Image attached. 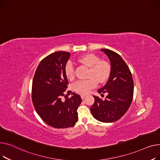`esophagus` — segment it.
I'll return each instance as SVG.
<instances>
[{
  "label": "esophagus",
  "mask_w": 160,
  "mask_h": 160,
  "mask_svg": "<svg viewBox=\"0 0 160 160\" xmlns=\"http://www.w3.org/2000/svg\"><path fill=\"white\" fill-rule=\"evenodd\" d=\"M81 99L83 100L84 98H86V95H81Z\"/></svg>",
  "instance_id": "esophagus-1"
}]
</instances>
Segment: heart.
Listing matches in <instances>:
<instances>
[{
    "label": "heart",
    "mask_w": 160,
    "mask_h": 160,
    "mask_svg": "<svg viewBox=\"0 0 160 160\" xmlns=\"http://www.w3.org/2000/svg\"><path fill=\"white\" fill-rule=\"evenodd\" d=\"M79 61L90 67L88 78L87 80H80L75 82L73 90L81 94H86L89 91L94 88L98 82L103 83L108 79L110 73V68L108 64L104 61H101L98 56L90 53L82 56ZM65 76L69 79L74 78V68L72 62L68 61L64 67Z\"/></svg>",
    "instance_id": "1"
}]
</instances>
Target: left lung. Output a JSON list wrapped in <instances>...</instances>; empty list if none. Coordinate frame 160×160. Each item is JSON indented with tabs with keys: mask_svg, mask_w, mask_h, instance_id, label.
<instances>
[{
	"mask_svg": "<svg viewBox=\"0 0 160 160\" xmlns=\"http://www.w3.org/2000/svg\"><path fill=\"white\" fill-rule=\"evenodd\" d=\"M110 62V77L105 85L98 90L99 93H107L102 100L94 96L95 101L90 108L93 117L103 123L118 121L129 108L134 94L132 73L121 56L108 49H101ZM104 96V95H103Z\"/></svg>",
	"mask_w": 160,
	"mask_h": 160,
	"instance_id": "8db88e82",
	"label": "left lung"
}]
</instances>
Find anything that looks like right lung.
I'll return each instance as SVG.
<instances>
[{
  "label": "right lung",
  "instance_id": "right-lung-1",
  "mask_svg": "<svg viewBox=\"0 0 160 160\" xmlns=\"http://www.w3.org/2000/svg\"><path fill=\"white\" fill-rule=\"evenodd\" d=\"M70 57V53L67 52L46 56L37 67L32 82V98L37 113L46 124L57 128L75 125L81 102L80 96L75 93L64 102L61 100L68 88L64 67ZM67 92L69 95L72 92Z\"/></svg>",
  "mask_w": 160,
  "mask_h": 160
}]
</instances>
